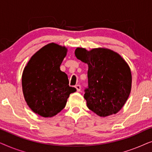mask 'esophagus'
<instances>
[{
    "label": "esophagus",
    "instance_id": "obj_1",
    "mask_svg": "<svg viewBox=\"0 0 152 152\" xmlns=\"http://www.w3.org/2000/svg\"><path fill=\"white\" fill-rule=\"evenodd\" d=\"M75 88L77 89V92H80V91H81V86H80V85H79V84L76 85Z\"/></svg>",
    "mask_w": 152,
    "mask_h": 152
}]
</instances>
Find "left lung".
<instances>
[{
	"instance_id": "8db88e82",
	"label": "left lung",
	"mask_w": 152,
	"mask_h": 152,
	"mask_svg": "<svg viewBox=\"0 0 152 152\" xmlns=\"http://www.w3.org/2000/svg\"><path fill=\"white\" fill-rule=\"evenodd\" d=\"M75 55L88 66V88L84 96L88 109L100 117L117 113L132 90L128 64L118 53L104 48H77Z\"/></svg>"
}]
</instances>
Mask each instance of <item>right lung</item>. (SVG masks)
Listing matches in <instances>:
<instances>
[{
    "label": "right lung",
    "instance_id": "1",
    "mask_svg": "<svg viewBox=\"0 0 152 152\" xmlns=\"http://www.w3.org/2000/svg\"><path fill=\"white\" fill-rule=\"evenodd\" d=\"M65 46L50 43L35 53L24 68L22 89L27 104L36 114L51 118L66 107L70 93L68 76L60 70L67 55Z\"/></svg>",
    "mask_w": 152,
    "mask_h": 152
}]
</instances>
